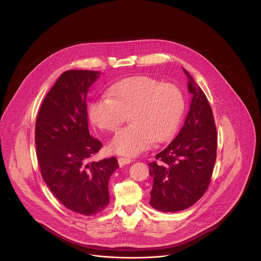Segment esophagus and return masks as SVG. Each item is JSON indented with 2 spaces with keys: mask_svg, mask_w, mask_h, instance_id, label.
<instances>
[{
  "mask_svg": "<svg viewBox=\"0 0 261 261\" xmlns=\"http://www.w3.org/2000/svg\"><path fill=\"white\" fill-rule=\"evenodd\" d=\"M117 161H118V164H119L120 167H122V166H124V165H127V164H129V163L132 162V160H130L129 158H123V156L118 158Z\"/></svg>",
  "mask_w": 261,
  "mask_h": 261,
  "instance_id": "1",
  "label": "esophagus"
}]
</instances>
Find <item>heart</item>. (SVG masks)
<instances>
[{
	"mask_svg": "<svg viewBox=\"0 0 261 261\" xmlns=\"http://www.w3.org/2000/svg\"><path fill=\"white\" fill-rule=\"evenodd\" d=\"M106 95L91 102L90 120L102 130L115 132L129 114L132 124L119 130L109 147L112 152L126 156L142 153L153 142L170 140L185 107L184 96L175 84L149 76L124 78L110 87Z\"/></svg>",
	"mask_w": 261,
	"mask_h": 261,
	"instance_id": "obj_1",
	"label": "heart"
}]
</instances>
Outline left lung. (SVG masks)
Listing matches in <instances>:
<instances>
[{"mask_svg": "<svg viewBox=\"0 0 261 261\" xmlns=\"http://www.w3.org/2000/svg\"><path fill=\"white\" fill-rule=\"evenodd\" d=\"M193 94L185 123L170 145L149 163L153 179L149 205L162 212H177L194 205L211 182L217 153V129L209 101L183 68Z\"/></svg>", "mask_w": 261, "mask_h": 261, "instance_id": "8db88e82", "label": "left lung"}]
</instances>
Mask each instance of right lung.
Returning a JSON list of instances; mask_svg holds the SVG:
<instances>
[{"instance_id":"right-lung-1","label":"right lung","mask_w":261,"mask_h":261,"mask_svg":"<svg viewBox=\"0 0 261 261\" xmlns=\"http://www.w3.org/2000/svg\"><path fill=\"white\" fill-rule=\"evenodd\" d=\"M98 76L91 70L62 73L45 96L35 126L44 182L64 207L84 216L109 206V181L118 168L114 156L90 162L102 144L89 135L85 99Z\"/></svg>"}]
</instances>
